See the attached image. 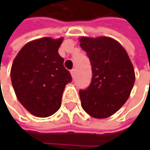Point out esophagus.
Here are the masks:
<instances>
[{
  "instance_id": "esophagus-1",
  "label": "esophagus",
  "mask_w": 150,
  "mask_h": 150,
  "mask_svg": "<svg viewBox=\"0 0 150 150\" xmlns=\"http://www.w3.org/2000/svg\"><path fill=\"white\" fill-rule=\"evenodd\" d=\"M70 72H71V75H72V78H74V77H75V72H76V70H75V69H72V70L70 71Z\"/></svg>"
}]
</instances>
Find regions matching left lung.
I'll list each match as a JSON object with an SVG mask.
<instances>
[{"label":"left lung","instance_id":"8db88e82","mask_svg":"<svg viewBox=\"0 0 150 150\" xmlns=\"http://www.w3.org/2000/svg\"><path fill=\"white\" fill-rule=\"evenodd\" d=\"M92 66V82L79 91L83 110L95 118H108L128 100L135 73L124 47L108 37L79 38Z\"/></svg>","mask_w":150,"mask_h":150}]
</instances>
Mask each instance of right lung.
I'll use <instances>...</instances> for the list:
<instances>
[{"label":"right lung","mask_w":150,"mask_h":150,"mask_svg":"<svg viewBox=\"0 0 150 150\" xmlns=\"http://www.w3.org/2000/svg\"><path fill=\"white\" fill-rule=\"evenodd\" d=\"M63 38L29 42L15 57L11 79L17 99L32 115L47 118L61 107L65 86L72 81L58 54Z\"/></svg>","instance_id":"right-lung-1"}]
</instances>
